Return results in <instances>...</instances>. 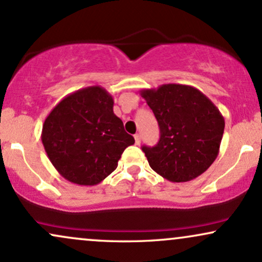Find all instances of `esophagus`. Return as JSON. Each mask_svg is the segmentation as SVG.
<instances>
[{
	"mask_svg": "<svg viewBox=\"0 0 262 262\" xmlns=\"http://www.w3.org/2000/svg\"><path fill=\"white\" fill-rule=\"evenodd\" d=\"M134 139H135V144H137V145H139L140 140H141L140 135H139V134H135V135H134Z\"/></svg>",
	"mask_w": 262,
	"mask_h": 262,
	"instance_id": "obj_1",
	"label": "esophagus"
}]
</instances>
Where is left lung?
Instances as JSON below:
<instances>
[{"label": "left lung", "instance_id": "left-lung-1", "mask_svg": "<svg viewBox=\"0 0 262 262\" xmlns=\"http://www.w3.org/2000/svg\"><path fill=\"white\" fill-rule=\"evenodd\" d=\"M155 114L160 140L143 146L150 167L171 182H187L206 171L219 154L224 117L196 87L166 83L140 91Z\"/></svg>", "mask_w": 262, "mask_h": 262}]
</instances>
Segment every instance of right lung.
<instances>
[{
  "instance_id": "right-lung-1",
  "label": "right lung",
  "mask_w": 262,
  "mask_h": 262,
  "mask_svg": "<svg viewBox=\"0 0 262 262\" xmlns=\"http://www.w3.org/2000/svg\"><path fill=\"white\" fill-rule=\"evenodd\" d=\"M113 97L101 86L77 90L45 118L41 143L56 171L68 181L95 186L118 166L134 138L113 112Z\"/></svg>"
}]
</instances>
